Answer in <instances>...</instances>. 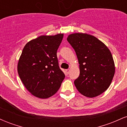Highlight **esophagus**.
Listing matches in <instances>:
<instances>
[{
    "instance_id": "obj_1",
    "label": "esophagus",
    "mask_w": 127,
    "mask_h": 127,
    "mask_svg": "<svg viewBox=\"0 0 127 127\" xmlns=\"http://www.w3.org/2000/svg\"><path fill=\"white\" fill-rule=\"evenodd\" d=\"M69 72H70V70L69 69H66V70H65V73H66L67 74V75H68V73H69Z\"/></svg>"
}]
</instances>
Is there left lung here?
<instances>
[{
    "label": "left lung",
    "mask_w": 127,
    "mask_h": 127,
    "mask_svg": "<svg viewBox=\"0 0 127 127\" xmlns=\"http://www.w3.org/2000/svg\"><path fill=\"white\" fill-rule=\"evenodd\" d=\"M67 40L75 49L80 74L74 84L81 94L97 97L109 88L115 75L113 57L106 45L87 33L69 34Z\"/></svg>",
    "instance_id": "left-lung-1"
}]
</instances>
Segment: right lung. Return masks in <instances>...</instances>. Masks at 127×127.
I'll use <instances>...</instances> for the list:
<instances>
[{
	"mask_svg": "<svg viewBox=\"0 0 127 127\" xmlns=\"http://www.w3.org/2000/svg\"><path fill=\"white\" fill-rule=\"evenodd\" d=\"M63 34L40 36L26 43L17 70L22 82L30 93L47 98L59 90L65 75L59 67L57 51Z\"/></svg>",
	"mask_w": 127,
	"mask_h": 127,
	"instance_id": "add662e5",
	"label": "right lung"
}]
</instances>
